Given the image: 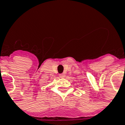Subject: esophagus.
<instances>
[{
    "label": "esophagus",
    "mask_w": 125,
    "mask_h": 125,
    "mask_svg": "<svg viewBox=\"0 0 125 125\" xmlns=\"http://www.w3.org/2000/svg\"><path fill=\"white\" fill-rule=\"evenodd\" d=\"M60 77L61 78H63V77H65V74H60Z\"/></svg>",
    "instance_id": "esophagus-1"
}]
</instances>
